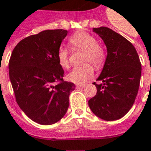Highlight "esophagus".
Returning <instances> with one entry per match:
<instances>
[{"instance_id":"obj_1","label":"esophagus","mask_w":151,"mask_h":151,"mask_svg":"<svg viewBox=\"0 0 151 151\" xmlns=\"http://www.w3.org/2000/svg\"><path fill=\"white\" fill-rule=\"evenodd\" d=\"M85 84H78L77 85V88H85Z\"/></svg>"}]
</instances>
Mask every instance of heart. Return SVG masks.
<instances>
[{
    "instance_id": "heart-1",
    "label": "heart",
    "mask_w": 151,
    "mask_h": 151,
    "mask_svg": "<svg viewBox=\"0 0 151 151\" xmlns=\"http://www.w3.org/2000/svg\"><path fill=\"white\" fill-rule=\"evenodd\" d=\"M70 47L74 50L84 51L83 61H89L96 67H100L104 63L105 53L103 49L98 44L93 36L84 32L74 34L69 40ZM58 62L63 68L69 67V54L67 50L61 47L57 54ZM93 76V68L90 64H84L80 67H74L67 75V79L75 84H82L86 83Z\"/></svg>"
}]
</instances>
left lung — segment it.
<instances>
[{"instance_id": "8db88e82", "label": "left lung", "mask_w": 151, "mask_h": 151, "mask_svg": "<svg viewBox=\"0 0 151 151\" xmlns=\"http://www.w3.org/2000/svg\"><path fill=\"white\" fill-rule=\"evenodd\" d=\"M107 50L104 66L95 84L97 93L88 101L95 115L106 121L124 117L132 108L137 95L142 65L137 50L127 39L113 30L93 28Z\"/></svg>"}]
</instances>
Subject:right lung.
<instances>
[{
    "instance_id": "1",
    "label": "right lung",
    "mask_w": 151,
    "mask_h": 151,
    "mask_svg": "<svg viewBox=\"0 0 151 151\" xmlns=\"http://www.w3.org/2000/svg\"><path fill=\"white\" fill-rule=\"evenodd\" d=\"M67 35V30L56 29L28 36L16 45L9 59L16 101L27 116L40 124H53L63 117L76 87L63 81L64 70L57 58Z\"/></svg>"
}]
</instances>
